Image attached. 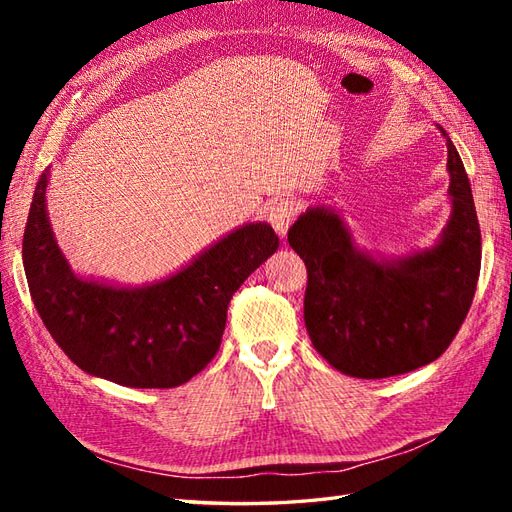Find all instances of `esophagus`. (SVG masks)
Returning a JSON list of instances; mask_svg holds the SVG:
<instances>
[{"label": "esophagus", "mask_w": 512, "mask_h": 512, "mask_svg": "<svg viewBox=\"0 0 512 512\" xmlns=\"http://www.w3.org/2000/svg\"><path fill=\"white\" fill-rule=\"evenodd\" d=\"M295 217H297V204L288 198L275 202L268 211V222L273 224V228L281 237L288 235V228L292 222H295Z\"/></svg>", "instance_id": "34e87169"}]
</instances>
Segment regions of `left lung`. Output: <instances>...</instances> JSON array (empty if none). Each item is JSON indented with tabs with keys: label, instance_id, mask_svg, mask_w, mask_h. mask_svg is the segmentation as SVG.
I'll return each instance as SVG.
<instances>
[{
	"label": "left lung",
	"instance_id": "obj_1",
	"mask_svg": "<svg viewBox=\"0 0 512 512\" xmlns=\"http://www.w3.org/2000/svg\"><path fill=\"white\" fill-rule=\"evenodd\" d=\"M451 215L440 239L402 257L356 246L339 211L310 206L288 242L306 262L303 319L317 352L354 378H387L418 369L447 350L473 303L482 235L471 182L449 134Z\"/></svg>",
	"mask_w": 512,
	"mask_h": 512
}]
</instances>
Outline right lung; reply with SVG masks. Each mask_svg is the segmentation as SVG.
<instances>
[{
    "instance_id": "obj_1",
    "label": "right lung",
    "mask_w": 512,
    "mask_h": 512,
    "mask_svg": "<svg viewBox=\"0 0 512 512\" xmlns=\"http://www.w3.org/2000/svg\"><path fill=\"white\" fill-rule=\"evenodd\" d=\"M41 173L24 233V270L52 339L90 376L138 389L187 383L220 350L226 308L250 273L275 253L266 222H248L187 266L143 286L79 277L54 237Z\"/></svg>"
}]
</instances>
